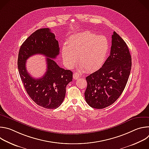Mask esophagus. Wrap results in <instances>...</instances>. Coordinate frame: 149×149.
Listing matches in <instances>:
<instances>
[{"label": "esophagus", "instance_id": "esophagus-1", "mask_svg": "<svg viewBox=\"0 0 149 149\" xmlns=\"http://www.w3.org/2000/svg\"><path fill=\"white\" fill-rule=\"evenodd\" d=\"M79 74L78 73L75 72V73L74 74V75H73V78H74V79H77L79 78Z\"/></svg>", "mask_w": 149, "mask_h": 149}]
</instances>
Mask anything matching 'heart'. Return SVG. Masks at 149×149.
<instances>
[{
	"label": "heart",
	"mask_w": 149,
	"mask_h": 149,
	"mask_svg": "<svg viewBox=\"0 0 149 149\" xmlns=\"http://www.w3.org/2000/svg\"><path fill=\"white\" fill-rule=\"evenodd\" d=\"M109 49L107 39L90 32L72 35L67 45L62 48V56L66 65L72 67L77 61L87 72L100 68L105 60Z\"/></svg>",
	"instance_id": "heart-1"
}]
</instances>
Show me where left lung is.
<instances>
[{"label":"left lung","mask_w":149,"mask_h":149,"mask_svg":"<svg viewBox=\"0 0 149 149\" xmlns=\"http://www.w3.org/2000/svg\"><path fill=\"white\" fill-rule=\"evenodd\" d=\"M111 38L110 56L101 68L86 77L85 98L97 109L109 107L119 98L131 71L132 57L126 43L116 32Z\"/></svg>","instance_id":"obj_1"}]
</instances>
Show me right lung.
<instances>
[{
	"instance_id": "add662e5",
	"label": "right lung",
	"mask_w": 149,
	"mask_h": 149,
	"mask_svg": "<svg viewBox=\"0 0 149 149\" xmlns=\"http://www.w3.org/2000/svg\"><path fill=\"white\" fill-rule=\"evenodd\" d=\"M59 54L55 35L49 28L38 29L21 45L17 59V68L24 86L31 98L38 105L47 109L59 107L64 100L66 87L72 80V72L60 68L54 61ZM35 54L47 58V70L40 79L32 77L27 72L26 61Z\"/></svg>"
}]
</instances>
